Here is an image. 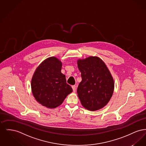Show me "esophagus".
I'll list each match as a JSON object with an SVG mask.
<instances>
[{"instance_id":"1","label":"esophagus","mask_w":146,"mask_h":146,"mask_svg":"<svg viewBox=\"0 0 146 146\" xmlns=\"http://www.w3.org/2000/svg\"><path fill=\"white\" fill-rule=\"evenodd\" d=\"M72 89H73V91L75 92L76 90V85H73V86H72Z\"/></svg>"}]
</instances>
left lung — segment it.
Segmentation results:
<instances>
[{
    "instance_id": "1",
    "label": "left lung",
    "mask_w": 146,
    "mask_h": 146,
    "mask_svg": "<svg viewBox=\"0 0 146 146\" xmlns=\"http://www.w3.org/2000/svg\"><path fill=\"white\" fill-rule=\"evenodd\" d=\"M82 78L77 94L81 104L88 110L102 108L111 98L114 83L104 62L96 56H90L77 61Z\"/></svg>"
}]
</instances>
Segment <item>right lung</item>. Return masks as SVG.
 Instances as JSON below:
<instances>
[{
  "instance_id": "add662e5",
  "label": "right lung",
  "mask_w": 146,
  "mask_h": 146,
  "mask_svg": "<svg viewBox=\"0 0 146 146\" xmlns=\"http://www.w3.org/2000/svg\"><path fill=\"white\" fill-rule=\"evenodd\" d=\"M62 65L55 57L48 58L37 67L32 79L31 88L35 99L49 108L60 106L73 91L61 72Z\"/></svg>"
}]
</instances>
